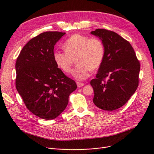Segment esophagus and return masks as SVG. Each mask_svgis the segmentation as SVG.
<instances>
[{"instance_id":"esophagus-1","label":"esophagus","mask_w":154,"mask_h":154,"mask_svg":"<svg viewBox=\"0 0 154 154\" xmlns=\"http://www.w3.org/2000/svg\"><path fill=\"white\" fill-rule=\"evenodd\" d=\"M77 86L78 88H81V87H82L84 86V83H81V82H77Z\"/></svg>"}]
</instances>
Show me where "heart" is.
<instances>
[{
    "mask_svg": "<svg viewBox=\"0 0 154 154\" xmlns=\"http://www.w3.org/2000/svg\"><path fill=\"white\" fill-rule=\"evenodd\" d=\"M63 48L65 51H56L54 53L56 63L62 70L68 73L76 59L77 65L72 71V75L79 81L86 79L91 69L98 68L104 58V45L97 37L74 34L65 42Z\"/></svg>",
    "mask_w": 154,
    "mask_h": 154,
    "instance_id": "obj_1",
    "label": "heart"
}]
</instances>
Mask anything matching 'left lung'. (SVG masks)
<instances>
[{
    "label": "left lung",
    "instance_id": "8db88e82",
    "mask_svg": "<svg viewBox=\"0 0 154 154\" xmlns=\"http://www.w3.org/2000/svg\"><path fill=\"white\" fill-rule=\"evenodd\" d=\"M91 33L101 40L105 48L96 78L90 82L93 103L102 110H115L126 104L137 89L140 62L132 45L116 32L96 29Z\"/></svg>",
    "mask_w": 154,
    "mask_h": 154
}]
</instances>
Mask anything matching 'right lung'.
Masks as SVG:
<instances>
[{
  "label": "right lung",
  "instance_id": "1",
  "mask_svg": "<svg viewBox=\"0 0 154 154\" xmlns=\"http://www.w3.org/2000/svg\"><path fill=\"white\" fill-rule=\"evenodd\" d=\"M66 33L45 32L23 48L16 62V88L27 109L45 120L64 111L75 82L66 77L54 60V48Z\"/></svg>",
  "mask_w": 154,
  "mask_h": 154
}]
</instances>
